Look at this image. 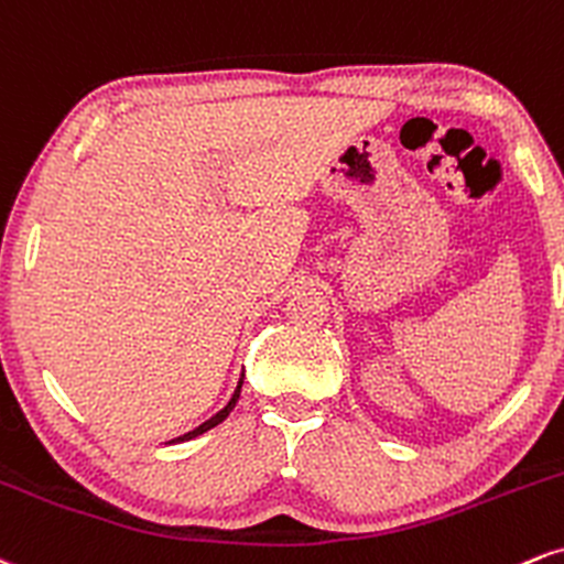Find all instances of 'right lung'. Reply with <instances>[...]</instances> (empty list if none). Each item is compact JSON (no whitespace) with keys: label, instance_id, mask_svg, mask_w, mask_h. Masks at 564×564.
<instances>
[{"label":"right lung","instance_id":"right-lung-1","mask_svg":"<svg viewBox=\"0 0 564 564\" xmlns=\"http://www.w3.org/2000/svg\"><path fill=\"white\" fill-rule=\"evenodd\" d=\"M242 380H245V369H242V375H240V380H237V388H235V393H231V399H229V403L227 406L221 409V412H216L214 416H210V420H205L203 425H197L195 430H189V433H184V435H178V438H174V441H192V438H197V435H203V433H208L210 427H216L218 422H224L229 416V412L231 409H235V403H237V399H240V390H242ZM174 441H169V443H174Z\"/></svg>","mask_w":564,"mask_h":564}]
</instances>
